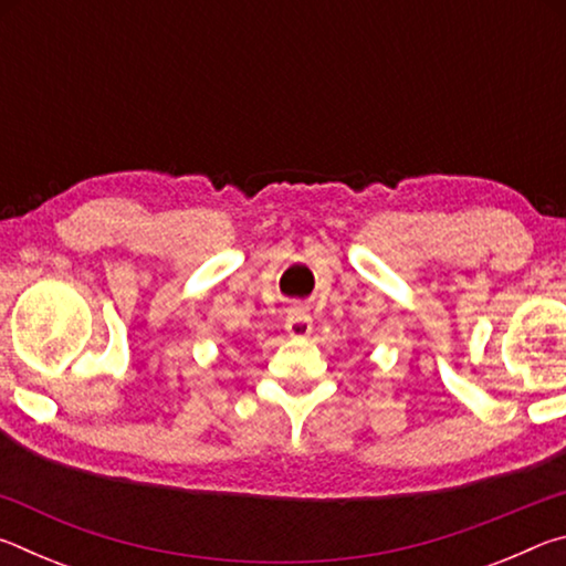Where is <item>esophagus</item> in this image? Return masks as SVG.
<instances>
[{
	"instance_id": "34e87169",
	"label": "esophagus",
	"mask_w": 566,
	"mask_h": 566,
	"mask_svg": "<svg viewBox=\"0 0 566 566\" xmlns=\"http://www.w3.org/2000/svg\"><path fill=\"white\" fill-rule=\"evenodd\" d=\"M284 329L290 337H310L312 334V317L306 314L304 310H300V306H294V310H290V314H286V322H284Z\"/></svg>"
}]
</instances>
